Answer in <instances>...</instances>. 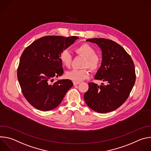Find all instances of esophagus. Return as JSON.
<instances>
[{
    "label": "esophagus",
    "instance_id": "esophagus-1",
    "mask_svg": "<svg viewBox=\"0 0 151 151\" xmlns=\"http://www.w3.org/2000/svg\"><path fill=\"white\" fill-rule=\"evenodd\" d=\"M73 85H76L79 84V83H80V82H75V81H73Z\"/></svg>",
    "mask_w": 151,
    "mask_h": 151
}]
</instances>
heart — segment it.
<instances>
[{"instance_id":"b5f03b06","label":"heart","mask_w":151,"mask_h":151,"mask_svg":"<svg viewBox=\"0 0 151 151\" xmlns=\"http://www.w3.org/2000/svg\"><path fill=\"white\" fill-rule=\"evenodd\" d=\"M75 52L79 55L85 58L83 68H88L92 72L97 71L101 64V57L96 53V50L88 44H83L75 48ZM60 60L64 66L69 68L71 65L73 57L69 50H63L60 54ZM89 76L87 68L82 69H73L66 73V77L75 82H80Z\"/></svg>"}]
</instances>
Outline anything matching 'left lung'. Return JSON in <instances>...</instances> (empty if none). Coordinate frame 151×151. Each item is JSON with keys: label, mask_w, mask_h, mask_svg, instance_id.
<instances>
[{"label": "left lung", "mask_w": 151, "mask_h": 151, "mask_svg": "<svg viewBox=\"0 0 151 151\" xmlns=\"http://www.w3.org/2000/svg\"><path fill=\"white\" fill-rule=\"evenodd\" d=\"M102 51V62L94 79L106 82L99 86L88 83L84 100L90 108L98 113L114 111L128 99L136 81L133 61L116 42L104 38L88 39Z\"/></svg>", "instance_id": "8db88e82"}]
</instances>
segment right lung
Listing matches in <instances>:
<instances>
[{"mask_svg": "<svg viewBox=\"0 0 151 151\" xmlns=\"http://www.w3.org/2000/svg\"><path fill=\"white\" fill-rule=\"evenodd\" d=\"M79 37L47 36L34 41L23 51L17 69V78L23 96L36 109H54L72 87L70 79L53 82L63 73L59 56Z\"/></svg>", "mask_w": 151, "mask_h": 151, "instance_id": "obj_1", "label": "right lung"}]
</instances>
